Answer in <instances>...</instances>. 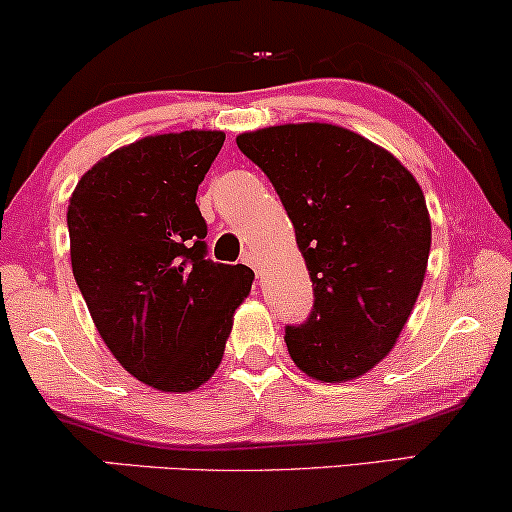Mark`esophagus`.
<instances>
[{
    "mask_svg": "<svg viewBox=\"0 0 512 512\" xmlns=\"http://www.w3.org/2000/svg\"><path fill=\"white\" fill-rule=\"evenodd\" d=\"M242 263H246V266H249V268H254L256 275H261V268H258V258H256V254L251 249L244 251V254H242Z\"/></svg>",
    "mask_w": 512,
    "mask_h": 512,
    "instance_id": "esophagus-1",
    "label": "esophagus"
}]
</instances>
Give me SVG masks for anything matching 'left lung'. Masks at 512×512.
Here are the masks:
<instances>
[{
	"instance_id": "obj_1",
	"label": "left lung",
	"mask_w": 512,
	"mask_h": 512,
	"mask_svg": "<svg viewBox=\"0 0 512 512\" xmlns=\"http://www.w3.org/2000/svg\"><path fill=\"white\" fill-rule=\"evenodd\" d=\"M273 182L313 282L304 325H287L296 368L346 382L375 368L406 325L432 244L425 194L387 149L330 123L237 137Z\"/></svg>"
}]
</instances>
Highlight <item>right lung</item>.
Instances as JSON below:
<instances>
[{
	"mask_svg": "<svg viewBox=\"0 0 512 512\" xmlns=\"http://www.w3.org/2000/svg\"><path fill=\"white\" fill-rule=\"evenodd\" d=\"M220 130L144 137L82 175L68 204L71 266L104 344L132 377L192 391L223 361L254 270L206 258L197 189Z\"/></svg>",
	"mask_w": 512,
	"mask_h": 512,
	"instance_id": "add662e5",
	"label": "right lung"
}]
</instances>
